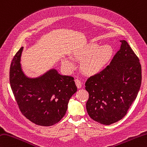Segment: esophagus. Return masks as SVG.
Wrapping results in <instances>:
<instances>
[{
    "instance_id": "obj_1",
    "label": "esophagus",
    "mask_w": 147,
    "mask_h": 147,
    "mask_svg": "<svg viewBox=\"0 0 147 147\" xmlns=\"http://www.w3.org/2000/svg\"><path fill=\"white\" fill-rule=\"evenodd\" d=\"M74 81H75L76 85V86H77V87H78V88H82V83L81 82V81H80V80H78V79H75V80H74Z\"/></svg>"
}]
</instances>
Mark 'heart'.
<instances>
[{"label": "heart", "instance_id": "obj_1", "mask_svg": "<svg viewBox=\"0 0 147 147\" xmlns=\"http://www.w3.org/2000/svg\"><path fill=\"white\" fill-rule=\"evenodd\" d=\"M113 50L110 45H100L96 42H89L78 50L74 51L73 56L78 60H82L80 67L87 75L93 76L99 73L110 61ZM62 64L67 70L74 68V63L65 58Z\"/></svg>", "mask_w": 147, "mask_h": 147}]
</instances>
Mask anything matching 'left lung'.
<instances>
[{"label":"left lung","instance_id":"8db88e82","mask_svg":"<svg viewBox=\"0 0 147 147\" xmlns=\"http://www.w3.org/2000/svg\"><path fill=\"white\" fill-rule=\"evenodd\" d=\"M104 70L88 78L85 89L89 94L86 104L92 119L103 125L121 120L136 99L142 83V66L125 40Z\"/></svg>","mask_w":147,"mask_h":147}]
</instances>
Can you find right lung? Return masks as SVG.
Returning <instances> with one entry per match:
<instances>
[{"mask_svg":"<svg viewBox=\"0 0 147 147\" xmlns=\"http://www.w3.org/2000/svg\"><path fill=\"white\" fill-rule=\"evenodd\" d=\"M22 47L14 55L9 71L11 89L20 111L32 122L50 126L61 120L77 87L74 78L51 68L41 75L28 77L23 71Z\"/></svg>","mask_w":147,"mask_h":147,"instance_id":"add662e5","label":"right lung"}]
</instances>
